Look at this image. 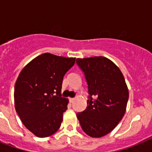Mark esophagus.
<instances>
[{"instance_id":"esophagus-1","label":"esophagus","mask_w":152,"mask_h":152,"mask_svg":"<svg viewBox=\"0 0 152 152\" xmlns=\"http://www.w3.org/2000/svg\"><path fill=\"white\" fill-rule=\"evenodd\" d=\"M74 99L73 98H69V102H70V103H72V102H74Z\"/></svg>"}]
</instances>
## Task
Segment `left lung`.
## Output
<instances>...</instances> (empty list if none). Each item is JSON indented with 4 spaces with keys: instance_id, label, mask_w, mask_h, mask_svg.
<instances>
[{
    "instance_id": "left-lung-1",
    "label": "left lung",
    "mask_w": 152,
    "mask_h": 152,
    "mask_svg": "<svg viewBox=\"0 0 152 152\" xmlns=\"http://www.w3.org/2000/svg\"><path fill=\"white\" fill-rule=\"evenodd\" d=\"M76 63L84 72L90 95L86 110L76 116L86 134L103 137L125 115L129 99L127 84L119 68L106 57L77 58Z\"/></svg>"
}]
</instances>
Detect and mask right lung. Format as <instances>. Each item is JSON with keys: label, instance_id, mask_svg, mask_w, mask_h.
<instances>
[{"label": "right lung", "instance_id": "obj_1", "mask_svg": "<svg viewBox=\"0 0 152 152\" xmlns=\"http://www.w3.org/2000/svg\"><path fill=\"white\" fill-rule=\"evenodd\" d=\"M75 57L45 53L20 72L15 84V109L27 129L47 137L59 129L69 99L61 97L63 77L73 66Z\"/></svg>", "mask_w": 152, "mask_h": 152}]
</instances>
